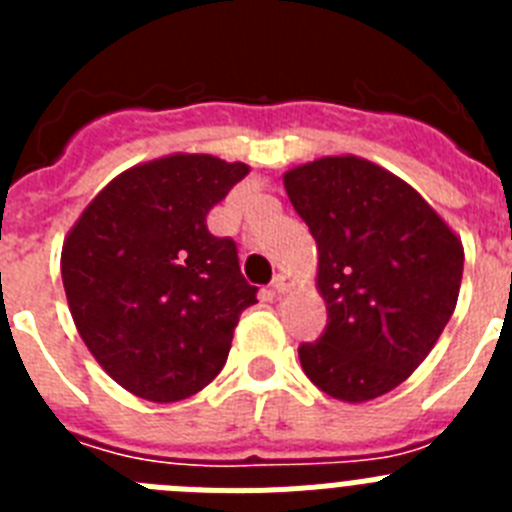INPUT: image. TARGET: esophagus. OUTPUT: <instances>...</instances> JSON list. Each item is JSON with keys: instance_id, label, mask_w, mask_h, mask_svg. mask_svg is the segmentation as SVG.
<instances>
[{"instance_id": "1", "label": "esophagus", "mask_w": 512, "mask_h": 512, "mask_svg": "<svg viewBox=\"0 0 512 512\" xmlns=\"http://www.w3.org/2000/svg\"><path fill=\"white\" fill-rule=\"evenodd\" d=\"M271 287H274V292H277V295H284V292H289V289L295 287V279L289 277V274H277Z\"/></svg>"}]
</instances>
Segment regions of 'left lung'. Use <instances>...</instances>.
Here are the masks:
<instances>
[{
  "label": "left lung",
  "mask_w": 512,
  "mask_h": 512,
  "mask_svg": "<svg viewBox=\"0 0 512 512\" xmlns=\"http://www.w3.org/2000/svg\"><path fill=\"white\" fill-rule=\"evenodd\" d=\"M289 202L318 243L328 328L302 343L318 390L369 402L431 354L459 300L464 246L405 179L361 156H323L284 171Z\"/></svg>",
  "instance_id": "obj_1"
}]
</instances>
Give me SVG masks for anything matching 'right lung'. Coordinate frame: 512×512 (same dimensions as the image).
Wrapping results in <instances>:
<instances>
[{
  "mask_svg": "<svg viewBox=\"0 0 512 512\" xmlns=\"http://www.w3.org/2000/svg\"><path fill=\"white\" fill-rule=\"evenodd\" d=\"M241 161L169 153L117 174L61 248L71 318L97 364L151 402L200 392L228 359L259 289L207 215L248 174Z\"/></svg>",
  "mask_w": 512,
  "mask_h": 512,
  "instance_id": "1",
  "label": "right lung"
}]
</instances>
